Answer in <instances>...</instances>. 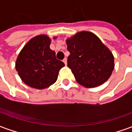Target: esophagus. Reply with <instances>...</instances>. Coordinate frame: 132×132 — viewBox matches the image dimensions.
<instances>
[{"mask_svg": "<svg viewBox=\"0 0 132 132\" xmlns=\"http://www.w3.org/2000/svg\"><path fill=\"white\" fill-rule=\"evenodd\" d=\"M63 63H65V65H67V59H66V58H64V59H63Z\"/></svg>", "mask_w": 132, "mask_h": 132, "instance_id": "34e87169", "label": "esophagus"}]
</instances>
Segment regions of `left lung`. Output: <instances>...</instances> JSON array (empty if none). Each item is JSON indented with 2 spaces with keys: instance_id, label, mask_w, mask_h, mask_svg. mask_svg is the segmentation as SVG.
<instances>
[{
  "instance_id": "1",
  "label": "left lung",
  "mask_w": 132,
  "mask_h": 132,
  "mask_svg": "<svg viewBox=\"0 0 132 132\" xmlns=\"http://www.w3.org/2000/svg\"><path fill=\"white\" fill-rule=\"evenodd\" d=\"M70 52L67 65L75 78L86 88L97 87L110 77L114 67V56L97 36L80 32L66 40Z\"/></svg>"
}]
</instances>
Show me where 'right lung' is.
<instances>
[{
    "mask_svg": "<svg viewBox=\"0 0 132 132\" xmlns=\"http://www.w3.org/2000/svg\"><path fill=\"white\" fill-rule=\"evenodd\" d=\"M51 39L46 35L34 37L19 54L15 69L27 86L37 89L49 87L57 80L59 71L65 66L49 48Z\"/></svg>",
    "mask_w": 132,
    "mask_h": 132,
    "instance_id": "obj_1",
    "label": "right lung"
}]
</instances>
